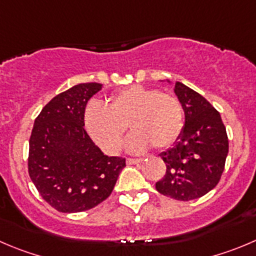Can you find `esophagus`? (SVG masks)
Segmentation results:
<instances>
[{"instance_id":"obj_1","label":"esophagus","mask_w":256,"mask_h":256,"mask_svg":"<svg viewBox=\"0 0 256 256\" xmlns=\"http://www.w3.org/2000/svg\"><path fill=\"white\" fill-rule=\"evenodd\" d=\"M142 159H139V158H128L126 159V163L128 164H139L142 163Z\"/></svg>"}]
</instances>
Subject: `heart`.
<instances>
[{"label": "heart", "instance_id": "obj_1", "mask_svg": "<svg viewBox=\"0 0 256 256\" xmlns=\"http://www.w3.org/2000/svg\"><path fill=\"white\" fill-rule=\"evenodd\" d=\"M83 122L88 135L106 152L121 149L128 125L134 131L128 149L142 152L148 144L155 149H166L182 132L183 111L173 94L131 86L110 96L104 107L90 104Z\"/></svg>", "mask_w": 256, "mask_h": 256}]
</instances>
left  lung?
I'll return each mask as SVG.
<instances>
[{"label":"left lung","mask_w":256,"mask_h":256,"mask_svg":"<svg viewBox=\"0 0 256 256\" xmlns=\"http://www.w3.org/2000/svg\"><path fill=\"white\" fill-rule=\"evenodd\" d=\"M186 124L178 142L163 152L166 176L155 183L159 193L178 200H192L214 190L221 179L228 152V139L218 111L204 97L176 82Z\"/></svg>","instance_id":"obj_1"}]
</instances>
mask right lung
Returning <instances> with one entry per match:
<instances>
[{
    "mask_svg": "<svg viewBox=\"0 0 256 256\" xmlns=\"http://www.w3.org/2000/svg\"><path fill=\"white\" fill-rule=\"evenodd\" d=\"M101 90L100 83L74 86L35 118L28 176L42 200L59 212H83L104 202L126 166L125 158L104 155L84 130L87 102Z\"/></svg>",
    "mask_w": 256,
    "mask_h": 256,
    "instance_id": "1",
    "label": "right lung"
}]
</instances>
